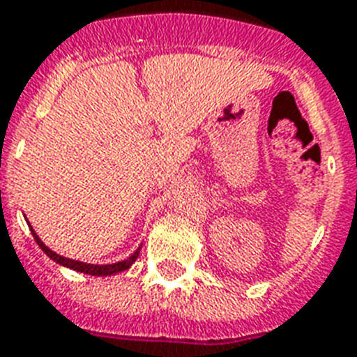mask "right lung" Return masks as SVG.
<instances>
[{"label":"right lung","instance_id":"right-lung-1","mask_svg":"<svg viewBox=\"0 0 357 357\" xmlns=\"http://www.w3.org/2000/svg\"><path fill=\"white\" fill-rule=\"evenodd\" d=\"M31 234H33L36 244L40 246L42 252H44V254H46L50 259H53L55 263H59V265L66 266V268H72V271L83 272V274H91V276H113V274H119V272L128 271L129 266L135 263V259L139 257V252H140V246H139V248L135 250L133 254L129 255L128 259L119 261V263H111V265H92V263H83V261L70 259V257H64V255L55 254L53 250H50L46 244L42 243L40 237L35 234V229H31Z\"/></svg>","mask_w":357,"mask_h":357}]
</instances>
